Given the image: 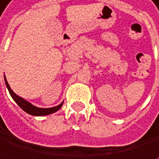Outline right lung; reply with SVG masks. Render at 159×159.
<instances>
[{"label":"right lung","mask_w":159,"mask_h":159,"mask_svg":"<svg viewBox=\"0 0 159 159\" xmlns=\"http://www.w3.org/2000/svg\"><path fill=\"white\" fill-rule=\"evenodd\" d=\"M5 82H6V85H7V90H9L11 98L14 99V101L17 105H19V106L22 110H24L25 112H26L27 114L31 115V116H46V115H50L52 113L57 112L58 110H59L62 107V105H63V102H62L61 104L58 105V106L52 107V108H38V107H35V106H33L32 104H30V102H27L26 100H25L24 98L17 96L16 94L11 89L9 83H7V79H6V77H5Z\"/></svg>","instance_id":"1"}]
</instances>
